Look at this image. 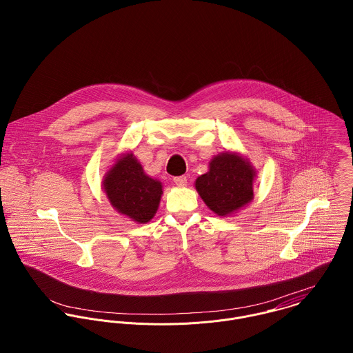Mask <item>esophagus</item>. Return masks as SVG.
<instances>
[{"label": "esophagus", "instance_id": "esophagus-1", "mask_svg": "<svg viewBox=\"0 0 353 353\" xmlns=\"http://www.w3.org/2000/svg\"><path fill=\"white\" fill-rule=\"evenodd\" d=\"M174 182L176 186H186L188 183V178L185 175H181V176H175L174 178Z\"/></svg>", "mask_w": 353, "mask_h": 353}]
</instances>
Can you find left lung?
<instances>
[{"label": "left lung", "instance_id": "1", "mask_svg": "<svg viewBox=\"0 0 353 353\" xmlns=\"http://www.w3.org/2000/svg\"><path fill=\"white\" fill-rule=\"evenodd\" d=\"M254 176L249 161L225 152L212 159L209 171L197 178L196 189L210 210L225 216L252 201Z\"/></svg>", "mask_w": 353, "mask_h": 353}]
</instances>
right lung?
I'll use <instances>...</instances> for the list:
<instances>
[{"label":"right lung","mask_w":353,"mask_h":353,"mask_svg":"<svg viewBox=\"0 0 353 353\" xmlns=\"http://www.w3.org/2000/svg\"><path fill=\"white\" fill-rule=\"evenodd\" d=\"M103 188L111 205L137 223L151 220L163 193L161 183L144 174L132 153L118 159L105 175Z\"/></svg>","instance_id":"1"}]
</instances>
